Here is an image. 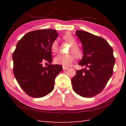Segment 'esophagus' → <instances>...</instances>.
I'll return each mask as SVG.
<instances>
[{"mask_svg": "<svg viewBox=\"0 0 126 126\" xmlns=\"http://www.w3.org/2000/svg\"><path fill=\"white\" fill-rule=\"evenodd\" d=\"M69 68L68 67H65V66H63V70H67V69H68Z\"/></svg>", "mask_w": 126, "mask_h": 126, "instance_id": "obj_1", "label": "esophagus"}]
</instances>
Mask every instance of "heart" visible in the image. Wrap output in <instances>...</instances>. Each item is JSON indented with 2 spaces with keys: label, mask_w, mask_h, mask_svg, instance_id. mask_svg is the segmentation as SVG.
Wrapping results in <instances>:
<instances>
[{
  "label": "heart",
  "mask_w": 126,
  "mask_h": 126,
  "mask_svg": "<svg viewBox=\"0 0 126 126\" xmlns=\"http://www.w3.org/2000/svg\"><path fill=\"white\" fill-rule=\"evenodd\" d=\"M62 38L65 42L70 44V47L68 51L69 53L58 55L55 58V62L56 63L66 66L70 64L75 57L76 58L81 57L82 52L81 49L77 45V42L75 38L70 33H66L63 36ZM58 42L56 40L53 41L51 45V51L53 52L56 53L58 51Z\"/></svg>",
  "instance_id": "heart-1"
}]
</instances>
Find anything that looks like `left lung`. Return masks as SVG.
Here are the masks:
<instances>
[{"label": "left lung", "instance_id": "8db88e82", "mask_svg": "<svg viewBox=\"0 0 126 126\" xmlns=\"http://www.w3.org/2000/svg\"><path fill=\"white\" fill-rule=\"evenodd\" d=\"M76 34L83 47V57L79 65L87 68L76 70L71 79L74 91L84 97L100 93L113 73V50L106 40L86 31L77 30Z\"/></svg>", "mask_w": 126, "mask_h": 126}]
</instances>
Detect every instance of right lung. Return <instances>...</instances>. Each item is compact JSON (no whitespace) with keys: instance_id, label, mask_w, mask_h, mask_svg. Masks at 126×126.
I'll use <instances>...</instances> for the list:
<instances>
[{"instance_id":"add662e5","label":"right lung","mask_w":126,"mask_h":126,"mask_svg":"<svg viewBox=\"0 0 126 126\" xmlns=\"http://www.w3.org/2000/svg\"><path fill=\"white\" fill-rule=\"evenodd\" d=\"M58 33L53 29L29 32L16 45L13 53V74L21 88L32 97H42L54 88L55 79L62 66L53 65L51 45ZM49 64L44 67V63Z\"/></svg>"}]
</instances>
